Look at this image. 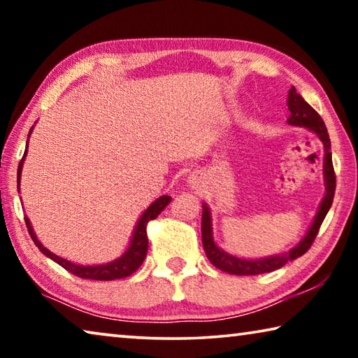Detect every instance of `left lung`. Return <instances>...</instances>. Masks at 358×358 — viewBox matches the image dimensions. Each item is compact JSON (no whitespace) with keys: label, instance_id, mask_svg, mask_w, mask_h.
I'll use <instances>...</instances> for the list:
<instances>
[{"label":"left lung","instance_id":"8db88e82","mask_svg":"<svg viewBox=\"0 0 358 358\" xmlns=\"http://www.w3.org/2000/svg\"><path fill=\"white\" fill-rule=\"evenodd\" d=\"M287 108H289V118L287 123L292 126H300V128H306L316 134L320 142L324 145V181H325V196L322 202L319 205V210L314 221L311 222L310 229L305 237L300 240V243L294 246L292 250H289L284 254H276V256L268 257H260V259H241L232 254L221 250L220 246L215 243L213 240V224H211V211L207 203H202V245L205 254L211 264L216 268H220L226 273L230 275H260V273H268L281 268L284 264H287L289 260H294L300 257L310 250L314 238L320 229V224L325 220L327 213L331 207L333 196H335V187H336V177L335 171H333V162H331V145L330 137L327 132L324 120L320 118V115L314 110V108L308 104V102L301 98V96L295 92L292 87L289 90L287 94Z\"/></svg>","mask_w":358,"mask_h":358}]
</instances>
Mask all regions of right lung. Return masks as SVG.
<instances>
[{"mask_svg": "<svg viewBox=\"0 0 358 358\" xmlns=\"http://www.w3.org/2000/svg\"><path fill=\"white\" fill-rule=\"evenodd\" d=\"M33 128L29 129V136H31ZM27 148H28V142H27ZM27 157V150L25 155H23L20 164H19V171H17V186H19V192H20V177H22V167H23V161ZM172 201L171 196H161L159 199L150 205V207L143 211L142 216L138 217V221L134 227V232H132V237L129 241L128 250H126L118 259L112 260V262L107 264H99V265H80V264H74L71 260H66L63 257L57 256L52 251H48L47 248L41 243L36 237L34 230L31 227V222H29L28 217L25 216V222L29 232V237L33 238L34 245L39 248L41 252H44V256L48 259H52L53 262H57L58 265H62L63 268L71 271L72 275H76L78 278H83V280H94V281H112V280H121V278H126L134 273V271L142 265L145 256H147L148 251V237H147V224L157 217V215L164 210L169 202Z\"/></svg>", "mask_w": 358, "mask_h": 358, "instance_id": "obj_1", "label": "right lung"}]
</instances>
